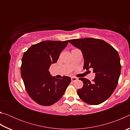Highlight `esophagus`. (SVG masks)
Listing matches in <instances>:
<instances>
[{
  "instance_id": "obj_1",
  "label": "esophagus",
  "mask_w": 130,
  "mask_h": 130,
  "mask_svg": "<svg viewBox=\"0 0 130 130\" xmlns=\"http://www.w3.org/2000/svg\"><path fill=\"white\" fill-rule=\"evenodd\" d=\"M77 80H78V78L77 77H71V80H72V81H73V82H74V81H76Z\"/></svg>"
}]
</instances>
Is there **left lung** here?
Returning a JSON list of instances; mask_svg holds the SVG:
<instances>
[{"mask_svg": "<svg viewBox=\"0 0 130 130\" xmlns=\"http://www.w3.org/2000/svg\"><path fill=\"white\" fill-rule=\"evenodd\" d=\"M69 42L82 52L84 69L92 68L96 73L92 82L85 78H79L84 85L77 90L78 96L87 104H101L111 96L118 85L121 70L118 52L102 39H74Z\"/></svg>", "mask_w": 130, "mask_h": 130, "instance_id": "left-lung-1", "label": "left lung"}]
</instances>
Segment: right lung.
Returning <instances> with one entry per match:
<instances>
[{"label": "right lung", "mask_w": 130, "mask_h": 130, "mask_svg": "<svg viewBox=\"0 0 130 130\" xmlns=\"http://www.w3.org/2000/svg\"><path fill=\"white\" fill-rule=\"evenodd\" d=\"M68 42L69 40L41 42L24 53L22 78L28 95L39 105L49 106L58 102L71 81L70 77L63 76L62 79L52 77L49 71Z\"/></svg>", "instance_id": "right-lung-1"}]
</instances>
